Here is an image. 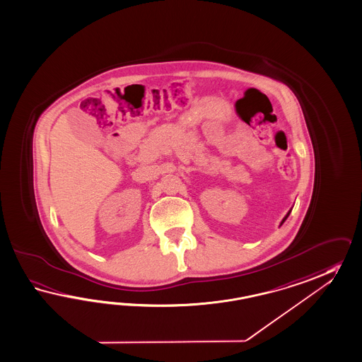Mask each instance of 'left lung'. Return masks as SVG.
<instances>
[{"label":"left lung","mask_w":362,"mask_h":362,"mask_svg":"<svg viewBox=\"0 0 362 362\" xmlns=\"http://www.w3.org/2000/svg\"><path fill=\"white\" fill-rule=\"evenodd\" d=\"M290 213H291V210H288V213L286 214V215H285V218H284V219H282V222H281V226H282V224H284V222H285V221L288 219V215H290Z\"/></svg>","instance_id":"1"}]
</instances>
